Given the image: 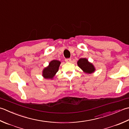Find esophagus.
Returning a JSON list of instances; mask_svg holds the SVG:
<instances>
[{"label": "esophagus", "mask_w": 129, "mask_h": 129, "mask_svg": "<svg viewBox=\"0 0 129 129\" xmlns=\"http://www.w3.org/2000/svg\"><path fill=\"white\" fill-rule=\"evenodd\" d=\"M65 60L66 62H70L71 61V59L70 58H68V59H65Z\"/></svg>", "instance_id": "esophagus-1"}]
</instances>
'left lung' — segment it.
<instances>
[{
  "label": "left lung",
  "instance_id": "obj_1",
  "mask_svg": "<svg viewBox=\"0 0 129 129\" xmlns=\"http://www.w3.org/2000/svg\"><path fill=\"white\" fill-rule=\"evenodd\" d=\"M78 65L83 71L88 74L94 72L95 70L94 66L91 63L88 62L87 59L85 58H81L78 60Z\"/></svg>",
  "mask_w": 129,
  "mask_h": 129
}]
</instances>
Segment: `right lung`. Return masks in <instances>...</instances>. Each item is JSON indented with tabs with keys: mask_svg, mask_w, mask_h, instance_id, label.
<instances>
[{
	"mask_svg": "<svg viewBox=\"0 0 129 129\" xmlns=\"http://www.w3.org/2000/svg\"><path fill=\"white\" fill-rule=\"evenodd\" d=\"M60 62L59 61L54 60L49 63V65L43 70L42 75L46 79H52L59 70Z\"/></svg>",
	"mask_w": 129,
	"mask_h": 129,
	"instance_id": "obj_1",
	"label": "right lung"
}]
</instances>
